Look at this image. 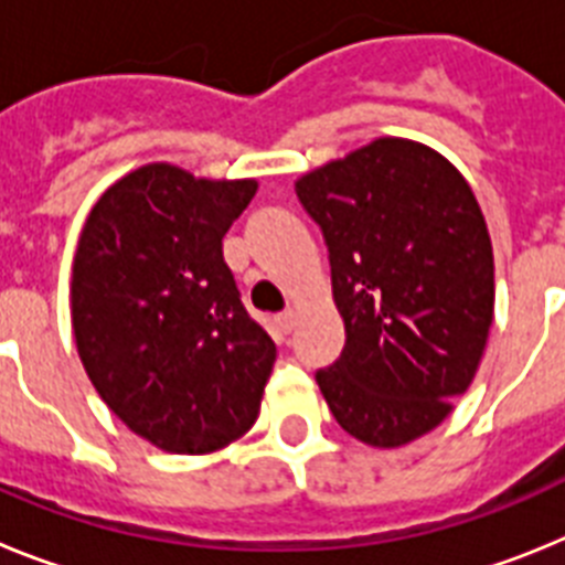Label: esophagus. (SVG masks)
<instances>
[{"label": "esophagus", "mask_w": 565, "mask_h": 565, "mask_svg": "<svg viewBox=\"0 0 565 565\" xmlns=\"http://www.w3.org/2000/svg\"><path fill=\"white\" fill-rule=\"evenodd\" d=\"M277 328L282 333H291L294 328H297V311H286V313H279L277 317Z\"/></svg>", "instance_id": "esophagus-1"}]
</instances>
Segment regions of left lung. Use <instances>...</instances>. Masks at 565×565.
Returning <instances> with one entry per match:
<instances>
[{"label":"left lung","instance_id":"8db88e82","mask_svg":"<svg viewBox=\"0 0 565 565\" xmlns=\"http://www.w3.org/2000/svg\"><path fill=\"white\" fill-rule=\"evenodd\" d=\"M326 234L344 351L317 384L362 444L436 430L472 384L495 311V259L467 178L441 152L376 138L294 183Z\"/></svg>","mask_w":565,"mask_h":565}]
</instances>
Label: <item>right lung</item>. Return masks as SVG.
Masks as SVG:
<instances>
[{
    "label": "right lung",
    "mask_w": 565,
    "mask_h": 565,
    "mask_svg": "<svg viewBox=\"0 0 565 565\" xmlns=\"http://www.w3.org/2000/svg\"><path fill=\"white\" fill-rule=\"evenodd\" d=\"M257 192L147 163L89 209L70 282L78 359L109 411L163 452L252 430L277 344L246 313L223 237Z\"/></svg>",
    "instance_id": "1"
}]
</instances>
